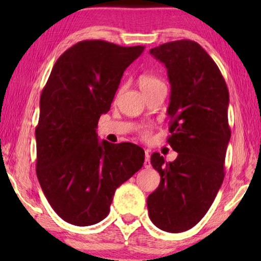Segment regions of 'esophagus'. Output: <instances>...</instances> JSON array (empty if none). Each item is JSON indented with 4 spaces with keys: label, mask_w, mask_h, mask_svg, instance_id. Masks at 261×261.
Instances as JSON below:
<instances>
[{
    "label": "esophagus",
    "mask_w": 261,
    "mask_h": 261,
    "mask_svg": "<svg viewBox=\"0 0 261 261\" xmlns=\"http://www.w3.org/2000/svg\"><path fill=\"white\" fill-rule=\"evenodd\" d=\"M145 167H151V162H149V153L148 151H145Z\"/></svg>",
    "instance_id": "1"
}]
</instances>
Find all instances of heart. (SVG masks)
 Masks as SVG:
<instances>
[{"instance_id":"obj_1","label":"heart","mask_w":261,"mask_h":261,"mask_svg":"<svg viewBox=\"0 0 261 261\" xmlns=\"http://www.w3.org/2000/svg\"><path fill=\"white\" fill-rule=\"evenodd\" d=\"M138 84H139V88L141 89V91L146 92V91L151 90L152 88L156 87V85L163 84V82L160 81L159 78L153 76V74L144 73L138 78ZM148 133H149V129H144V132H142V134L144 135H147Z\"/></svg>"}]
</instances>
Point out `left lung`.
<instances>
[{
	"label": "left lung",
	"mask_w": 261,
	"mask_h": 261,
	"mask_svg": "<svg viewBox=\"0 0 261 261\" xmlns=\"http://www.w3.org/2000/svg\"><path fill=\"white\" fill-rule=\"evenodd\" d=\"M149 53L167 69V142L178 156L166 163L159 153L152 154L160 184L148 196L147 209L159 229L180 233L202 220L223 181L229 92L216 63L196 41L166 42Z\"/></svg>",
	"instance_id": "left-lung-1"
}]
</instances>
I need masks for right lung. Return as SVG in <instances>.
Returning <instances> with one entry per match:
<instances>
[{
	"mask_svg": "<svg viewBox=\"0 0 261 261\" xmlns=\"http://www.w3.org/2000/svg\"><path fill=\"white\" fill-rule=\"evenodd\" d=\"M144 49L80 41L59 57L42 89L35 128L38 180L53 210L74 226L107 217L116 189L144 165L141 147L99 142L96 133L124 70Z\"/></svg>",
	"mask_w": 261,
	"mask_h": 261,
	"instance_id": "add662e5",
	"label": "right lung"
}]
</instances>
